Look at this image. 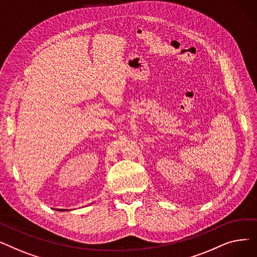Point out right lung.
<instances>
[{
	"label": "right lung",
	"mask_w": 257,
	"mask_h": 257,
	"mask_svg": "<svg viewBox=\"0 0 257 257\" xmlns=\"http://www.w3.org/2000/svg\"><path fill=\"white\" fill-rule=\"evenodd\" d=\"M59 210H61V211H64L65 209H59ZM66 210H69V209H66ZM70 210H72V209H70Z\"/></svg>",
	"instance_id": "add662e5"
}]
</instances>
